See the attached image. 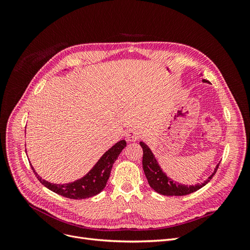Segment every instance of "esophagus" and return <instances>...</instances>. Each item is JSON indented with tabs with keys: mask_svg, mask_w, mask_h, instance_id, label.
<instances>
[{
	"mask_svg": "<svg viewBox=\"0 0 250 250\" xmlns=\"http://www.w3.org/2000/svg\"><path fill=\"white\" fill-rule=\"evenodd\" d=\"M140 137H141L140 132H138V130H136V129H130L129 132L126 134V140L128 142H135V141L139 140Z\"/></svg>",
	"mask_w": 250,
	"mask_h": 250,
	"instance_id": "esophagus-1",
	"label": "esophagus"
}]
</instances>
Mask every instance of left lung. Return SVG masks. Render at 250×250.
Masks as SVG:
<instances>
[{
	"mask_svg": "<svg viewBox=\"0 0 250 250\" xmlns=\"http://www.w3.org/2000/svg\"><path fill=\"white\" fill-rule=\"evenodd\" d=\"M203 82H208V81H206L204 79ZM140 145L143 148V169L149 182V186L156 192L163 195H186V194H189L191 192L199 190L213 178V176L217 172L219 164H220L219 163L216 166L213 174L206 181L201 183V185L188 187L185 185H180V183H177L170 179L169 177H167V175L161 170L158 162H157L150 148L143 142H140Z\"/></svg>",
	"mask_w": 250,
	"mask_h": 250,
	"instance_id": "obj_1",
	"label": "left lung"
}]
</instances>
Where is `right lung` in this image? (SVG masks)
I'll list each match as a JSON object with an SVG mask.
<instances>
[{
	"instance_id": "add662e5",
	"label": "right lung",
	"mask_w": 250,
	"mask_h": 250,
	"mask_svg": "<svg viewBox=\"0 0 250 250\" xmlns=\"http://www.w3.org/2000/svg\"><path fill=\"white\" fill-rule=\"evenodd\" d=\"M126 146V142L122 140L116 143L107 152H105L103 156L98 160L90 171L81 179H78L68 185H57V183H50L42 179L31 166L36 178L41 181L42 185L60 195L64 198L73 200H83L98 194L106 186V182L109 178L110 171L113 163L117 159L124 148Z\"/></svg>"
}]
</instances>
